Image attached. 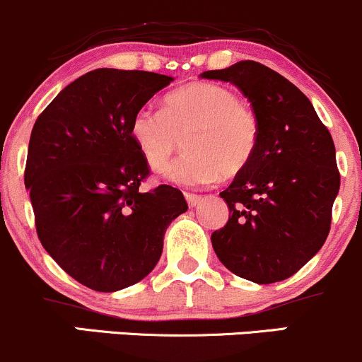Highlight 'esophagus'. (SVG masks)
I'll return each instance as SVG.
<instances>
[{
	"instance_id": "34e87169",
	"label": "esophagus",
	"mask_w": 362,
	"mask_h": 362,
	"mask_svg": "<svg viewBox=\"0 0 362 362\" xmlns=\"http://www.w3.org/2000/svg\"><path fill=\"white\" fill-rule=\"evenodd\" d=\"M184 196H185V199H187V204L190 206V208H194V206L199 204L202 199L201 196H197V194H192V192H185Z\"/></svg>"
}]
</instances>
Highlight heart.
I'll return each mask as SVG.
<instances>
[{"label":"heart","instance_id":"obj_1","mask_svg":"<svg viewBox=\"0 0 362 362\" xmlns=\"http://www.w3.org/2000/svg\"><path fill=\"white\" fill-rule=\"evenodd\" d=\"M130 136L153 170L166 165L184 137L187 151L163 170V177L196 187L213 184L221 173H240L256 154L261 129L256 113L232 89L194 82L170 93L163 110H139Z\"/></svg>","mask_w":362,"mask_h":362}]
</instances>
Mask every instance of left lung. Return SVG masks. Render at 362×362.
<instances>
[{
  "label": "left lung",
  "mask_w": 362,
  "mask_h": 362,
  "mask_svg": "<svg viewBox=\"0 0 362 362\" xmlns=\"http://www.w3.org/2000/svg\"><path fill=\"white\" fill-rule=\"evenodd\" d=\"M202 78L239 87L259 120L252 161L220 196L228 221L211 235L218 259L237 276L275 284L320 251L340 189L335 146L311 101L257 62L208 70Z\"/></svg>",
  "instance_id": "8db88e82"
}]
</instances>
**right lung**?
I'll return each instance as SVG.
<instances>
[{"label": "right lung", "mask_w": 362, "mask_h": 362, "mask_svg": "<svg viewBox=\"0 0 362 362\" xmlns=\"http://www.w3.org/2000/svg\"><path fill=\"white\" fill-rule=\"evenodd\" d=\"M172 81L142 70L87 71L34 123L23 178L39 240L93 291L117 292L148 276L168 225L187 211L178 189L139 190L149 168L130 136L134 115Z\"/></svg>", "instance_id": "1"}]
</instances>
